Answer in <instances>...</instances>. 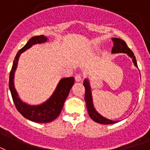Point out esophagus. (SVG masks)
<instances>
[{"instance_id": "1", "label": "esophagus", "mask_w": 150, "mask_h": 150, "mask_svg": "<svg viewBox=\"0 0 150 150\" xmlns=\"http://www.w3.org/2000/svg\"><path fill=\"white\" fill-rule=\"evenodd\" d=\"M81 80H82L81 74H76V76H75V81H76V82L81 81Z\"/></svg>"}]
</instances>
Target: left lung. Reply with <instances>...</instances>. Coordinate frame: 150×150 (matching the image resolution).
<instances>
[{"label": "left lung", "instance_id": "1", "mask_svg": "<svg viewBox=\"0 0 150 150\" xmlns=\"http://www.w3.org/2000/svg\"><path fill=\"white\" fill-rule=\"evenodd\" d=\"M112 41L114 42V47H112L111 53L112 54H119V53H124L127 54L131 59H132L133 63L134 66L138 68V64L136 62V58L134 54V53L131 51V50L127 47V43L125 42L122 39H119V38H112ZM83 85L85 88V95H84V100L86 103V107H87L88 112L90 118L95 121L96 122L100 123V124H114L116 123L118 121H113L111 119H108L101 115L96 110L95 107L93 105V100H92V91H91V85H90L89 80L86 78L84 79Z\"/></svg>", "mask_w": 150, "mask_h": 150}]
</instances>
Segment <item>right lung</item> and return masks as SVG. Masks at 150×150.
Returning a JSON list of instances; mask_svg holds the SVG:
<instances>
[{
  "label": "right lung",
  "mask_w": 150,
  "mask_h": 150,
  "mask_svg": "<svg viewBox=\"0 0 150 150\" xmlns=\"http://www.w3.org/2000/svg\"><path fill=\"white\" fill-rule=\"evenodd\" d=\"M48 39L44 35L34 36L29 39L24 47L16 54L9 74V90L12 100L17 111L26 119L35 122H50L54 120L60 115L66 98L69 96L71 88L74 84V77H64L58 82L54 92L51 96L41 104L31 105L21 100L14 85V74L17 68L18 60L20 54L33 45L47 42Z\"/></svg>",
  "instance_id": "1"
}]
</instances>
